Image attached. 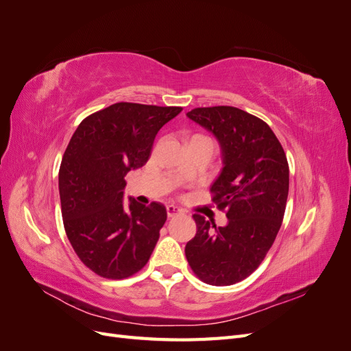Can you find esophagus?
Here are the masks:
<instances>
[{"label": "esophagus", "instance_id": "esophagus-1", "mask_svg": "<svg viewBox=\"0 0 351 351\" xmlns=\"http://www.w3.org/2000/svg\"><path fill=\"white\" fill-rule=\"evenodd\" d=\"M182 214H183V212H182V209H180V208H177L174 205H168L167 206V215H168V218H176V217L182 215Z\"/></svg>", "mask_w": 351, "mask_h": 351}]
</instances>
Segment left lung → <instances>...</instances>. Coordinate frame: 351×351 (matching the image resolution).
Instances as JSON below:
<instances>
[{"label": "left lung", "instance_id": "1", "mask_svg": "<svg viewBox=\"0 0 351 351\" xmlns=\"http://www.w3.org/2000/svg\"><path fill=\"white\" fill-rule=\"evenodd\" d=\"M215 136L222 169L212 200L227 209L226 227L193 215L196 236L186 258L210 285L236 284L256 269L277 237L289 196V162L271 127L236 107L195 108L186 114Z\"/></svg>", "mask_w": 351, "mask_h": 351}]
</instances>
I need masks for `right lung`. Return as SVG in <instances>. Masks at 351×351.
<instances>
[{
  "mask_svg": "<svg viewBox=\"0 0 351 351\" xmlns=\"http://www.w3.org/2000/svg\"><path fill=\"white\" fill-rule=\"evenodd\" d=\"M182 110L117 102L71 136L58 173L62 221L80 261L104 278L130 277L151 258L167 209L124 200V177L146 164L156 133Z\"/></svg>",
  "mask_w": 351,
  "mask_h": 351,
  "instance_id": "add662e5",
  "label": "right lung"
}]
</instances>
